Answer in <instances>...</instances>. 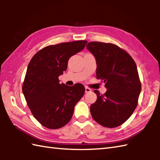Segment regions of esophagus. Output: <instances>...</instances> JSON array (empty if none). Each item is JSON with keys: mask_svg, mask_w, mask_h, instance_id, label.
<instances>
[{"mask_svg": "<svg viewBox=\"0 0 160 160\" xmlns=\"http://www.w3.org/2000/svg\"><path fill=\"white\" fill-rule=\"evenodd\" d=\"M91 89H90V88L87 87H85V93H89V92H91Z\"/></svg>", "mask_w": 160, "mask_h": 160, "instance_id": "esophagus-1", "label": "esophagus"}]
</instances>
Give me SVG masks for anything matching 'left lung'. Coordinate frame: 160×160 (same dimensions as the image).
Here are the masks:
<instances>
[{
    "instance_id": "8db88e82",
    "label": "left lung",
    "mask_w": 160,
    "mask_h": 160,
    "mask_svg": "<svg viewBox=\"0 0 160 160\" xmlns=\"http://www.w3.org/2000/svg\"><path fill=\"white\" fill-rule=\"evenodd\" d=\"M87 49L96 58L97 78L107 89L103 95L94 91L97 100L90 107L91 116L104 127H117L130 118L138 105L141 82L136 64L114 44L90 42Z\"/></svg>"
}]
</instances>
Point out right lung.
<instances>
[{
  "mask_svg": "<svg viewBox=\"0 0 160 160\" xmlns=\"http://www.w3.org/2000/svg\"><path fill=\"white\" fill-rule=\"evenodd\" d=\"M87 40L62 42L44 47L28 64L22 93L32 115L46 128L65 126L72 118L75 105L84 96L85 88L60 84L58 77L66 71L70 58L82 51Z\"/></svg>",
  "mask_w": 160,
  "mask_h": 160,
  "instance_id": "1",
  "label": "right lung"
}]
</instances>
